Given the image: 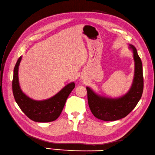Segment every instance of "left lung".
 I'll return each instance as SVG.
<instances>
[{
	"label": "left lung",
	"instance_id": "1",
	"mask_svg": "<svg viewBox=\"0 0 155 155\" xmlns=\"http://www.w3.org/2000/svg\"><path fill=\"white\" fill-rule=\"evenodd\" d=\"M134 53L135 74L131 88L127 94L117 98L100 96L86 87L88 102L92 114L103 121H116L124 118L135 108L141 98L143 91V76L141 60L135 47L129 44Z\"/></svg>",
	"mask_w": 155,
	"mask_h": 155
}]
</instances>
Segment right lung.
I'll use <instances>...</instances> for the list:
<instances>
[{
    "mask_svg": "<svg viewBox=\"0 0 155 155\" xmlns=\"http://www.w3.org/2000/svg\"><path fill=\"white\" fill-rule=\"evenodd\" d=\"M21 59L20 57L14 69L12 92L14 99L21 110L30 119L36 122H50L56 120L60 116L68 96L75 87L72 82L57 94L48 100L38 101L31 99L21 91L18 81V67Z\"/></svg>",
    "mask_w": 155,
    "mask_h": 155,
    "instance_id": "add662e5",
    "label": "right lung"
}]
</instances>
